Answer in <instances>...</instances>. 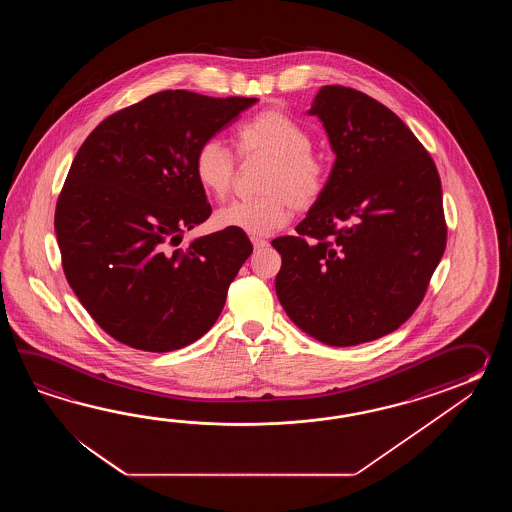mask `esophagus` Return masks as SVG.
<instances>
[{"label":"esophagus","mask_w":512,"mask_h":512,"mask_svg":"<svg viewBox=\"0 0 512 512\" xmlns=\"http://www.w3.org/2000/svg\"><path fill=\"white\" fill-rule=\"evenodd\" d=\"M252 245H254V249H263V247H267L269 245V241L263 240V238H251Z\"/></svg>","instance_id":"esophagus-1"}]
</instances>
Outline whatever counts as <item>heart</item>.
Instances as JSON below:
<instances>
[{
	"label": "heart",
	"mask_w": 512,
	"mask_h": 512,
	"mask_svg": "<svg viewBox=\"0 0 512 512\" xmlns=\"http://www.w3.org/2000/svg\"><path fill=\"white\" fill-rule=\"evenodd\" d=\"M241 157L269 159L261 177L265 196L238 199L219 208L214 221L219 229H234L251 236H267L282 229L294 210L315 207L327 185L326 163L316 155L311 133L280 109H265L243 122L234 133ZM236 163L218 141L207 139L194 155V175L208 196H227Z\"/></svg>",
	"instance_id": "1"
}]
</instances>
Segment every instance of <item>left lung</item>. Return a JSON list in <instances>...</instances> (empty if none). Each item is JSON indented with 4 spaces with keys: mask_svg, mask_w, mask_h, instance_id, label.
Wrapping results in <instances>:
<instances>
[{
    "mask_svg": "<svg viewBox=\"0 0 512 512\" xmlns=\"http://www.w3.org/2000/svg\"><path fill=\"white\" fill-rule=\"evenodd\" d=\"M316 115L337 155L326 190L282 254L276 294L309 337L348 348L403 326L446 247L443 192L432 157L392 109L324 86Z\"/></svg>",
    "mask_w": 512,
    "mask_h": 512,
    "instance_id": "left-lung-1",
    "label": "left lung"
}]
</instances>
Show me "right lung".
I'll return each instance as SVG.
<instances>
[{"mask_svg":"<svg viewBox=\"0 0 512 512\" xmlns=\"http://www.w3.org/2000/svg\"><path fill=\"white\" fill-rule=\"evenodd\" d=\"M256 102L161 91L102 120L80 146L56 203V240L71 289L115 340L166 353L216 324L252 245L225 229L179 247L212 214L194 155Z\"/></svg>","mask_w":512,"mask_h":512,"instance_id":"1","label":"right lung"}]
</instances>
